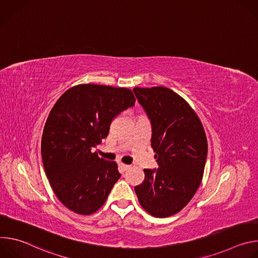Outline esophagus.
<instances>
[{
	"label": "esophagus",
	"instance_id": "esophagus-1",
	"mask_svg": "<svg viewBox=\"0 0 258 258\" xmlns=\"http://www.w3.org/2000/svg\"><path fill=\"white\" fill-rule=\"evenodd\" d=\"M119 168L122 170V171H125L130 168V165L127 164H124V163H119Z\"/></svg>",
	"mask_w": 258,
	"mask_h": 258
}]
</instances>
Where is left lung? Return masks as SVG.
<instances>
[{
  "label": "left lung",
  "mask_w": 258,
  "mask_h": 258,
  "mask_svg": "<svg viewBox=\"0 0 258 258\" xmlns=\"http://www.w3.org/2000/svg\"><path fill=\"white\" fill-rule=\"evenodd\" d=\"M148 115L156 169H144L145 179L135 187L142 207L153 216L180 211L199 188L207 157L202 123L188 102L164 87L135 88Z\"/></svg>",
  "instance_id": "1"
}]
</instances>
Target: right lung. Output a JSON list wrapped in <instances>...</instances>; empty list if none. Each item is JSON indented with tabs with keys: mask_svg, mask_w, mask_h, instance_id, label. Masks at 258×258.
I'll return each mask as SVG.
<instances>
[{
	"mask_svg": "<svg viewBox=\"0 0 258 258\" xmlns=\"http://www.w3.org/2000/svg\"><path fill=\"white\" fill-rule=\"evenodd\" d=\"M131 90L79 85L55 103L42 137V158L50 185L68 209L89 215L105 203L120 177L117 164L92 149L108 136L110 124L135 105Z\"/></svg>",
	"mask_w": 258,
	"mask_h": 258,
	"instance_id": "right-lung-1",
	"label": "right lung"
}]
</instances>
